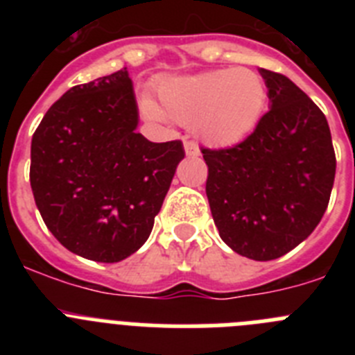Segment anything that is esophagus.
Instances as JSON below:
<instances>
[{"label": "esophagus", "mask_w": 355, "mask_h": 355, "mask_svg": "<svg viewBox=\"0 0 355 355\" xmlns=\"http://www.w3.org/2000/svg\"><path fill=\"white\" fill-rule=\"evenodd\" d=\"M183 146H184V153H187V156H199L200 155L199 147H197L193 142H190V140H184Z\"/></svg>", "instance_id": "obj_1"}]
</instances>
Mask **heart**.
<instances>
[{
    "mask_svg": "<svg viewBox=\"0 0 355 355\" xmlns=\"http://www.w3.org/2000/svg\"><path fill=\"white\" fill-rule=\"evenodd\" d=\"M158 97L162 106L150 96L140 101L149 121L192 126L206 146L231 147L245 140L258 126L268 90L256 71L231 67L167 78L159 81Z\"/></svg>",
    "mask_w": 355,
    "mask_h": 355,
    "instance_id": "obj_1",
    "label": "heart"
}]
</instances>
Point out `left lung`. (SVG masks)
<instances>
[{"instance_id":"1","label":"left lung","mask_w":355,"mask_h":355,"mask_svg":"<svg viewBox=\"0 0 355 355\" xmlns=\"http://www.w3.org/2000/svg\"><path fill=\"white\" fill-rule=\"evenodd\" d=\"M270 110L243 142L200 149L218 234L234 252L270 261L315 231L329 205L336 156L322 110L291 80L259 69Z\"/></svg>"}]
</instances>
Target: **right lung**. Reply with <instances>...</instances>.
<instances>
[{"instance_id":"1","label":"right lung","mask_w":355,"mask_h":355,"mask_svg":"<svg viewBox=\"0 0 355 355\" xmlns=\"http://www.w3.org/2000/svg\"><path fill=\"white\" fill-rule=\"evenodd\" d=\"M137 126L124 67L69 89L33 133L35 205L53 236L81 258L117 263L137 252L184 158L180 140L149 142Z\"/></svg>"}]
</instances>
